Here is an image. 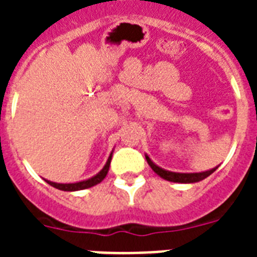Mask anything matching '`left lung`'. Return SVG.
<instances>
[{
  "mask_svg": "<svg viewBox=\"0 0 257 257\" xmlns=\"http://www.w3.org/2000/svg\"><path fill=\"white\" fill-rule=\"evenodd\" d=\"M145 158H147L148 165L151 166L152 170H153L157 175H160L161 178L165 179V180L174 181V183H197V181H201L203 180V179L207 178V176H210V175L217 169V167H215V169L208 170V171L194 172V174H180V172L166 171V170L161 169V167H158L157 165H154L148 156H145Z\"/></svg>",
  "mask_w": 257,
  "mask_h": 257,
  "instance_id": "obj_1",
  "label": "left lung"
}]
</instances>
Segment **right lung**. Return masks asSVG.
<instances>
[{"label": "right lung", "instance_id": "add662e5", "mask_svg": "<svg viewBox=\"0 0 257 257\" xmlns=\"http://www.w3.org/2000/svg\"><path fill=\"white\" fill-rule=\"evenodd\" d=\"M112 154L109 156L108 161H106L105 166L103 167L99 174H96L95 176H92L91 179H87V180H83V181H79V183H72V184H59V183H52V181L46 180L47 184H50L51 187L56 188L59 190H64V192H74V190H82V189H87V188H91L96 184H99L100 181H103V179L105 178L106 174H108V170H109V165H110V161H112Z\"/></svg>", "mask_w": 257, "mask_h": 257}]
</instances>
